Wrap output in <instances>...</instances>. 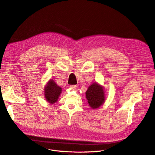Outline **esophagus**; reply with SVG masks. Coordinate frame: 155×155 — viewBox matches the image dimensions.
<instances>
[{
	"instance_id": "obj_1",
	"label": "esophagus",
	"mask_w": 155,
	"mask_h": 155,
	"mask_svg": "<svg viewBox=\"0 0 155 155\" xmlns=\"http://www.w3.org/2000/svg\"><path fill=\"white\" fill-rule=\"evenodd\" d=\"M77 87V85H71L70 86V87L71 89H75V88Z\"/></svg>"
}]
</instances>
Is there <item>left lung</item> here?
I'll list each match as a JSON object with an SVG mask.
<instances>
[{
  "label": "left lung",
  "mask_w": 155,
  "mask_h": 155,
  "mask_svg": "<svg viewBox=\"0 0 155 155\" xmlns=\"http://www.w3.org/2000/svg\"><path fill=\"white\" fill-rule=\"evenodd\" d=\"M86 97L89 105L93 109L100 107L105 102V96L103 86L97 83H94L87 88Z\"/></svg>",
  "instance_id": "obj_1"
}]
</instances>
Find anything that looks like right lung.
I'll return each instance as SVG.
<instances>
[{
  "label": "right lung",
  "instance_id": "obj_1",
  "mask_svg": "<svg viewBox=\"0 0 155 155\" xmlns=\"http://www.w3.org/2000/svg\"><path fill=\"white\" fill-rule=\"evenodd\" d=\"M62 88L58 86L53 80H50L45 86L44 95L45 98L51 104L56 102L61 93Z\"/></svg>",
  "mask_w": 155,
  "mask_h": 155
}]
</instances>
